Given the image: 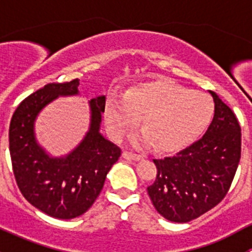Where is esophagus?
<instances>
[{"mask_svg": "<svg viewBox=\"0 0 252 252\" xmlns=\"http://www.w3.org/2000/svg\"><path fill=\"white\" fill-rule=\"evenodd\" d=\"M123 157L126 159H133V161H139V159H140V156H139V155L134 154V152L131 151H128V150H124Z\"/></svg>", "mask_w": 252, "mask_h": 252, "instance_id": "esophagus-1", "label": "esophagus"}]
</instances>
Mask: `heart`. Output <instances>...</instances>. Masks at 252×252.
Returning <instances> with one entry per match:
<instances>
[{"label": "heart", "instance_id": "obj_1", "mask_svg": "<svg viewBox=\"0 0 252 252\" xmlns=\"http://www.w3.org/2000/svg\"><path fill=\"white\" fill-rule=\"evenodd\" d=\"M212 114L213 103L207 95L171 80H157L131 89L124 98H108L105 119L111 135L119 139L141 118L145 139L155 149L172 151L194 141Z\"/></svg>", "mask_w": 252, "mask_h": 252}]
</instances>
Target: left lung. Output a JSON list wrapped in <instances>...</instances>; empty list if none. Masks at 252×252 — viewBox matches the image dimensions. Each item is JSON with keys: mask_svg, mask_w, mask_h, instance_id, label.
<instances>
[{"mask_svg": "<svg viewBox=\"0 0 252 252\" xmlns=\"http://www.w3.org/2000/svg\"><path fill=\"white\" fill-rule=\"evenodd\" d=\"M215 116L200 140L175 156L154 159L156 179L147 194L166 220L187 223L224 199L241 155V129L234 112L210 91Z\"/></svg>", "mask_w": 252, "mask_h": 252, "instance_id": "8db88e82", "label": "left lung"}]
</instances>
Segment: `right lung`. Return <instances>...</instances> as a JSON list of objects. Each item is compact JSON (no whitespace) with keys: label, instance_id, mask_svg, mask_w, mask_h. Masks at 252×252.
Instances as JSON below:
<instances>
[{"label":"right lung","instance_id":"right-lung-1","mask_svg":"<svg viewBox=\"0 0 252 252\" xmlns=\"http://www.w3.org/2000/svg\"><path fill=\"white\" fill-rule=\"evenodd\" d=\"M78 86V79L47 84L19 103L9 124V154L20 192L34 207L58 220H72L93 206L121 156V149L100 133L105 96L89 102L90 129L69 155L53 158L36 142L34 122L39 112L58 96L77 95Z\"/></svg>","mask_w":252,"mask_h":252}]
</instances>
